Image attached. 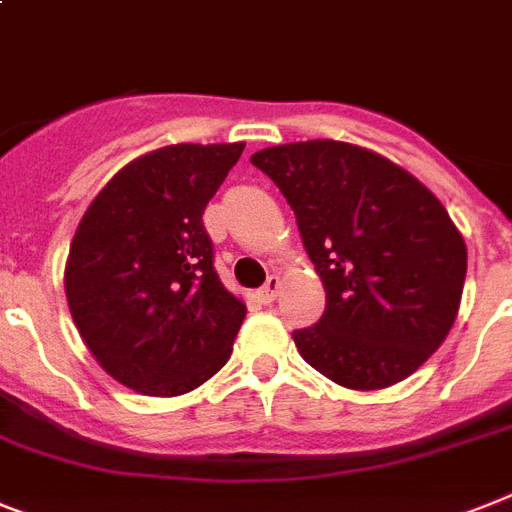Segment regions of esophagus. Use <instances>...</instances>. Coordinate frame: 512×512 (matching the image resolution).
Listing matches in <instances>:
<instances>
[{
  "label": "esophagus",
  "instance_id": "esophagus-1",
  "mask_svg": "<svg viewBox=\"0 0 512 512\" xmlns=\"http://www.w3.org/2000/svg\"><path fill=\"white\" fill-rule=\"evenodd\" d=\"M278 289H281V281H278V276H268V281H265V286L257 292V297H260V302H273V299L278 297Z\"/></svg>",
  "mask_w": 512,
  "mask_h": 512
}]
</instances>
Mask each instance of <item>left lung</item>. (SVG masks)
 <instances>
[{
  "mask_svg": "<svg viewBox=\"0 0 512 512\" xmlns=\"http://www.w3.org/2000/svg\"><path fill=\"white\" fill-rule=\"evenodd\" d=\"M249 160L292 205L326 289L321 321L292 334L305 363L360 392L418 371L458 318L468 268L434 191L347 141L278 144Z\"/></svg>",
  "mask_w": 512,
  "mask_h": 512,
  "instance_id": "left-lung-1",
  "label": "left lung"
}]
</instances>
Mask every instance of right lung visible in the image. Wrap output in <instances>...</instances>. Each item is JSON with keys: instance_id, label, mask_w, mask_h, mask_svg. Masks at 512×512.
Masks as SVG:
<instances>
[{"instance_id": "add662e5", "label": "right lung", "mask_w": 512, "mask_h": 512, "mask_svg": "<svg viewBox=\"0 0 512 512\" xmlns=\"http://www.w3.org/2000/svg\"><path fill=\"white\" fill-rule=\"evenodd\" d=\"M236 144H170L136 157L91 199L70 242L65 297L115 381L178 397L228 363L247 305L220 284L202 213Z\"/></svg>"}]
</instances>
